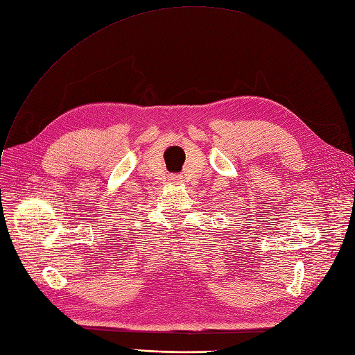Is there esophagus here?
Listing matches in <instances>:
<instances>
[{
    "label": "esophagus",
    "instance_id": "obj_1",
    "mask_svg": "<svg viewBox=\"0 0 355 355\" xmlns=\"http://www.w3.org/2000/svg\"><path fill=\"white\" fill-rule=\"evenodd\" d=\"M170 180L178 182V184H179V182H180V178H179V176H171V178H170Z\"/></svg>",
    "mask_w": 355,
    "mask_h": 355
}]
</instances>
